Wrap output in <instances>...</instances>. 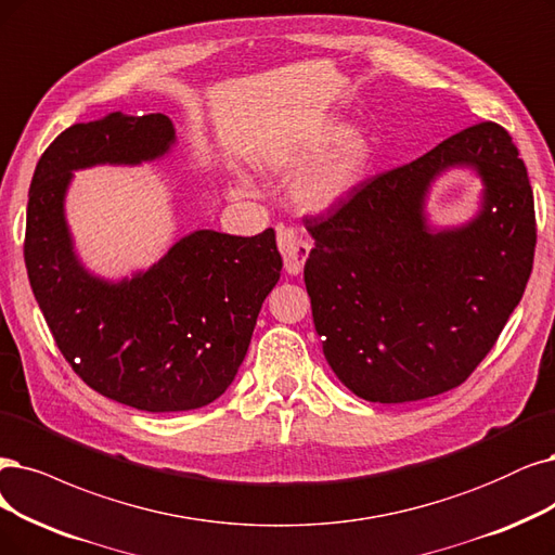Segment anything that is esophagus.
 Here are the masks:
<instances>
[{"instance_id":"1","label":"esophagus","mask_w":555,"mask_h":555,"mask_svg":"<svg viewBox=\"0 0 555 555\" xmlns=\"http://www.w3.org/2000/svg\"><path fill=\"white\" fill-rule=\"evenodd\" d=\"M276 244H279V251L285 262V272L297 276L304 270L306 258H309V251H311L309 242L301 240L299 233L293 229H279Z\"/></svg>"}]
</instances>
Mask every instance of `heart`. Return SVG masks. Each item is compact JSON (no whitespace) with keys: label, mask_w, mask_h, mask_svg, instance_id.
<instances>
[{"label":"heart","mask_w":555,"mask_h":555,"mask_svg":"<svg viewBox=\"0 0 555 555\" xmlns=\"http://www.w3.org/2000/svg\"><path fill=\"white\" fill-rule=\"evenodd\" d=\"M334 145L336 152L331 150ZM326 150L333 153L323 158L321 155ZM315 158L321 162L317 163ZM288 159L297 167L311 160L317 163L297 178L295 203L306 212H330L350 198L367 178L373 164V143L363 134H352L350 122L332 118L299 139L288 151Z\"/></svg>","instance_id":"b5f03b06"}]
</instances>
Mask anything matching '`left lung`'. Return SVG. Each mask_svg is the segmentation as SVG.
<instances>
[{"label": "left lung", "instance_id": "obj_1", "mask_svg": "<svg viewBox=\"0 0 555 555\" xmlns=\"http://www.w3.org/2000/svg\"><path fill=\"white\" fill-rule=\"evenodd\" d=\"M450 168L481 178V210L437 230L424 203ZM306 229L315 249L304 281L324 359L354 396L382 404L446 393L476 371L521 301L538 240L519 151L489 120L365 180Z\"/></svg>", "mask_w": 555, "mask_h": 555}]
</instances>
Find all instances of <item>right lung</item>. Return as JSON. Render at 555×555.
Here are the masks:
<instances>
[{"instance_id": "add662e5", "label": "right lung", "mask_w": 555, "mask_h": 555, "mask_svg": "<svg viewBox=\"0 0 555 555\" xmlns=\"http://www.w3.org/2000/svg\"><path fill=\"white\" fill-rule=\"evenodd\" d=\"M173 146L164 114L77 122L38 159L27 205V274L61 354L100 396L153 414L205 406L231 386L283 267L272 229L194 231L120 281L81 264L66 221L73 171L137 167Z\"/></svg>"}]
</instances>
